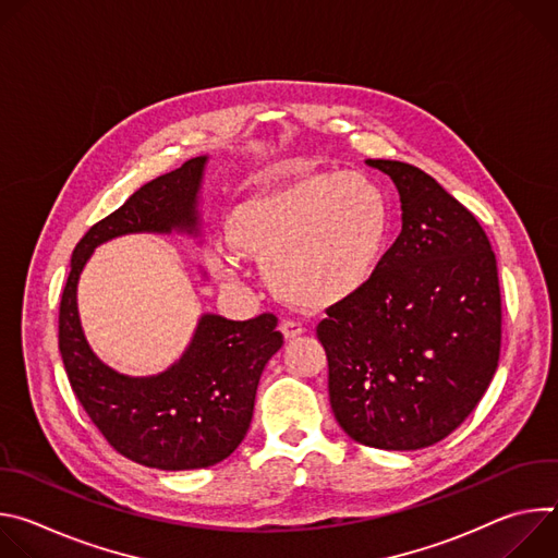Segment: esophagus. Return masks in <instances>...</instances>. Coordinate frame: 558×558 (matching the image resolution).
Wrapping results in <instances>:
<instances>
[{
    "mask_svg": "<svg viewBox=\"0 0 558 558\" xmlns=\"http://www.w3.org/2000/svg\"><path fill=\"white\" fill-rule=\"evenodd\" d=\"M280 331H282V336H284L287 340H293V338H298V336L304 333V327H302V323L284 320V323L280 325Z\"/></svg>",
    "mask_w": 558,
    "mask_h": 558,
    "instance_id": "1",
    "label": "esophagus"
}]
</instances>
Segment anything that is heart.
<instances>
[{
    "label": "heart",
    "instance_id": "b5f03b06",
    "mask_svg": "<svg viewBox=\"0 0 558 558\" xmlns=\"http://www.w3.org/2000/svg\"><path fill=\"white\" fill-rule=\"evenodd\" d=\"M392 227L386 190L366 172H323L252 198L227 222L229 245L265 260L269 284L304 308H327L357 295L377 274ZM207 263L220 278L235 258L214 247Z\"/></svg>",
    "mask_w": 558,
    "mask_h": 558
}]
</instances>
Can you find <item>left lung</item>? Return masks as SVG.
<instances>
[{
  "mask_svg": "<svg viewBox=\"0 0 558 558\" xmlns=\"http://www.w3.org/2000/svg\"><path fill=\"white\" fill-rule=\"evenodd\" d=\"M395 183L402 233L373 280L327 308L317 340L342 430L371 448L420 450L480 404L499 366L501 291L486 231L433 177L366 161Z\"/></svg>",
  "mask_w": 558,
  "mask_h": 558,
  "instance_id": "1",
  "label": "left lung"
}]
</instances>
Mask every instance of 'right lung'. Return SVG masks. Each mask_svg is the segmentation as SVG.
Listing matches in <instances>:
<instances>
[{
	"label": "right lung",
	"mask_w": 558,
	"mask_h": 558,
	"mask_svg": "<svg viewBox=\"0 0 558 558\" xmlns=\"http://www.w3.org/2000/svg\"><path fill=\"white\" fill-rule=\"evenodd\" d=\"M207 156L136 190L78 241L59 306V351L70 386L93 424L123 457L158 470H196L227 459L245 439L260 375L280 351L278 317L227 320L203 313L185 353L163 373L130 377L90 349L76 284L93 252L125 233L198 235V194Z\"/></svg>",
	"instance_id": "1"
}]
</instances>
